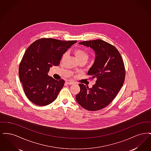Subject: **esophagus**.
Returning <instances> with one entry per match:
<instances>
[{
	"mask_svg": "<svg viewBox=\"0 0 151 151\" xmlns=\"http://www.w3.org/2000/svg\"><path fill=\"white\" fill-rule=\"evenodd\" d=\"M66 83L67 84H70V85H71V84H73L75 83L72 81V80H66Z\"/></svg>",
	"mask_w": 151,
	"mask_h": 151,
	"instance_id": "1",
	"label": "esophagus"
}]
</instances>
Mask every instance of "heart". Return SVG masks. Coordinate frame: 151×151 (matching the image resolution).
Returning a JSON list of instances; mask_svg holds the SVG:
<instances>
[{
  "label": "heart",
  "instance_id": "b5f03b06",
  "mask_svg": "<svg viewBox=\"0 0 151 151\" xmlns=\"http://www.w3.org/2000/svg\"><path fill=\"white\" fill-rule=\"evenodd\" d=\"M76 57L79 60H87L89 58V54L86 52V51L82 49H76L74 51Z\"/></svg>",
  "mask_w": 151,
  "mask_h": 151
}]
</instances>
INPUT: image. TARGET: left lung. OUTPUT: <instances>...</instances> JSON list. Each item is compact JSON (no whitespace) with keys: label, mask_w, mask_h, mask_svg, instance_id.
Returning a JSON list of instances; mask_svg holds the SVG:
<instances>
[{"label":"left lung","mask_w":151,"mask_h":151,"mask_svg":"<svg viewBox=\"0 0 151 151\" xmlns=\"http://www.w3.org/2000/svg\"><path fill=\"white\" fill-rule=\"evenodd\" d=\"M79 44L90 47L96 52L94 64L88 72L96 78V84L89 88L79 84L80 91L76 95L79 105L89 111L105 108L115 99L125 80L126 72L123 60L117 49L101 40L83 41Z\"/></svg>","instance_id":"8db88e82"}]
</instances>
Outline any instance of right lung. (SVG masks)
Wrapping results in <instances>:
<instances>
[{
  "instance_id": "obj_1",
  "label": "right lung",
  "mask_w": 151,
  "mask_h": 151,
  "mask_svg": "<svg viewBox=\"0 0 151 151\" xmlns=\"http://www.w3.org/2000/svg\"><path fill=\"white\" fill-rule=\"evenodd\" d=\"M77 41H61L42 38L25 51L19 68L25 94L33 104L46 106L52 102L65 84V80L49 76L50 67L58 65L62 55Z\"/></svg>"
}]
</instances>
